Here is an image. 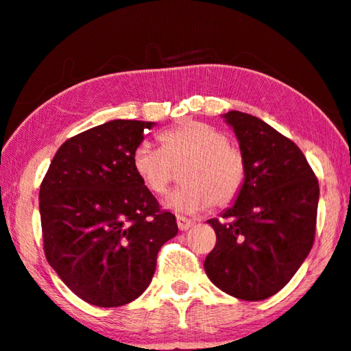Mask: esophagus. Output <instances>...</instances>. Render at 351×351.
I'll use <instances>...</instances> for the list:
<instances>
[{"instance_id": "obj_1", "label": "esophagus", "mask_w": 351, "mask_h": 351, "mask_svg": "<svg viewBox=\"0 0 351 351\" xmlns=\"http://www.w3.org/2000/svg\"><path fill=\"white\" fill-rule=\"evenodd\" d=\"M193 223L195 221H193L191 218H186L184 215H177V226H179L180 231H186L188 228L193 226Z\"/></svg>"}]
</instances>
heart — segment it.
I'll use <instances>...</instances> for the list:
<instances>
[{
	"instance_id": "obj_1",
	"label": "heart",
	"mask_w": 351,
	"mask_h": 351,
	"mask_svg": "<svg viewBox=\"0 0 351 351\" xmlns=\"http://www.w3.org/2000/svg\"><path fill=\"white\" fill-rule=\"evenodd\" d=\"M160 147L141 142L133 152V169L152 193L163 195L182 169V184L166 204L179 212L226 207L241 195L247 179L242 152L221 130L186 120L160 134Z\"/></svg>"
}]
</instances>
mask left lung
Listing matches in <instances>:
<instances>
[{"label": "left lung", "instance_id": "8db88e82", "mask_svg": "<svg viewBox=\"0 0 351 351\" xmlns=\"http://www.w3.org/2000/svg\"><path fill=\"white\" fill-rule=\"evenodd\" d=\"M223 117L237 136L247 179L220 220H207L217 243L204 269L221 291L263 301L291 280L312 250L319 186L291 139L239 110Z\"/></svg>", "mask_w": 351, "mask_h": 351}]
</instances>
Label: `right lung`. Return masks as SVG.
Listing matches in <instances>:
<instances>
[{
    "label": "right lung",
    "instance_id": "obj_1",
    "mask_svg": "<svg viewBox=\"0 0 351 351\" xmlns=\"http://www.w3.org/2000/svg\"><path fill=\"white\" fill-rule=\"evenodd\" d=\"M152 121L112 120L71 138L39 190L44 253L75 296L120 307L150 285L176 215L133 169V152Z\"/></svg>",
    "mask_w": 351,
    "mask_h": 351
}]
</instances>
